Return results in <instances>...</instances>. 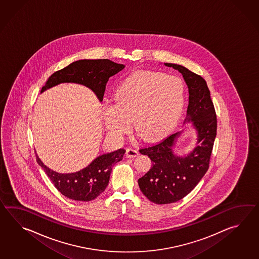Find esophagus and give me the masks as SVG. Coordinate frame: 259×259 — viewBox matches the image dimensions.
<instances>
[{"label":"esophagus","mask_w":259,"mask_h":259,"mask_svg":"<svg viewBox=\"0 0 259 259\" xmlns=\"http://www.w3.org/2000/svg\"><path fill=\"white\" fill-rule=\"evenodd\" d=\"M138 154H139V151H138L137 149L132 148V147L127 149V152H126L127 157L132 158V157L137 156Z\"/></svg>","instance_id":"esophagus-1"}]
</instances>
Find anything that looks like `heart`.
Segmentation results:
<instances>
[{"instance_id":"1","label":"heart","mask_w":259,"mask_h":259,"mask_svg":"<svg viewBox=\"0 0 259 259\" xmlns=\"http://www.w3.org/2000/svg\"><path fill=\"white\" fill-rule=\"evenodd\" d=\"M184 101L185 87L180 77L136 72L117 87L114 103L103 105L105 127L112 136L121 138L133 120L140 137H158L176 123Z\"/></svg>"}]
</instances>
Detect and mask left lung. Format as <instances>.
Listing matches in <instances>:
<instances>
[{
  "label": "left lung",
  "mask_w": 259,
  "mask_h": 259,
  "mask_svg": "<svg viewBox=\"0 0 259 259\" xmlns=\"http://www.w3.org/2000/svg\"><path fill=\"white\" fill-rule=\"evenodd\" d=\"M180 72L187 84L189 105L184 123H192L197 144L191 153L174 154L176 132L160 143L140 149L152 161L151 169L138 180L142 193L154 204L175 203L185 197L198 184L209 167L210 156L217 135V115L206 81L181 65L165 63Z\"/></svg>",
  "instance_id": "left-lung-1"
}]
</instances>
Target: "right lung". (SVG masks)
<instances>
[{"mask_svg": "<svg viewBox=\"0 0 259 259\" xmlns=\"http://www.w3.org/2000/svg\"><path fill=\"white\" fill-rule=\"evenodd\" d=\"M124 65L108 59L78 60L55 72L45 83L40 94L60 83H77L91 89L100 102L103 101L109 77L121 71ZM125 149L99 155L85 168L74 173L62 174L44 165L37 155V162L51 182L67 198L89 202L98 197L107 187L112 166L123 159Z\"/></svg>", "mask_w": 259, "mask_h": 259, "instance_id": "1", "label": "right lung"}]
</instances>
